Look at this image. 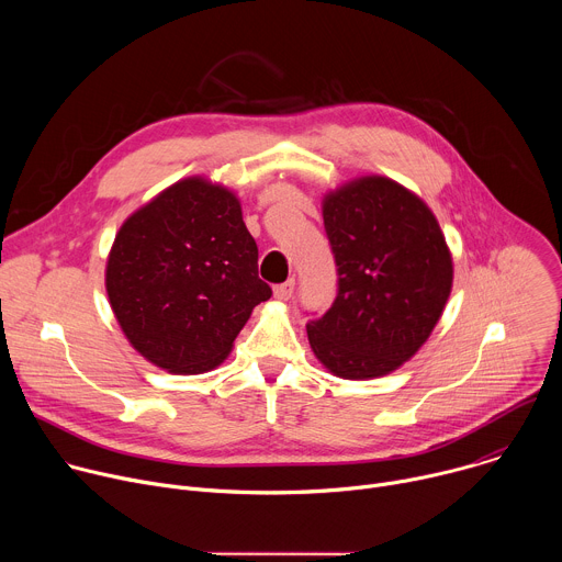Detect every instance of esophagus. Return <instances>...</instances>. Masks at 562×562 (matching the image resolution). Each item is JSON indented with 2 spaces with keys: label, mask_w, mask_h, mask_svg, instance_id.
<instances>
[{
  "label": "esophagus",
  "mask_w": 562,
  "mask_h": 562,
  "mask_svg": "<svg viewBox=\"0 0 562 562\" xmlns=\"http://www.w3.org/2000/svg\"><path fill=\"white\" fill-rule=\"evenodd\" d=\"M293 289H295V280L291 278V280H286V282H282V284H278V286L273 289V295H276L278 300H289V297L293 295Z\"/></svg>",
  "instance_id": "1"
}]
</instances>
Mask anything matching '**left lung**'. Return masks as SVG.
<instances>
[{
	"instance_id": "left-lung-1",
	"label": "left lung",
	"mask_w": 562,
	"mask_h": 562,
	"mask_svg": "<svg viewBox=\"0 0 562 562\" xmlns=\"http://www.w3.org/2000/svg\"><path fill=\"white\" fill-rule=\"evenodd\" d=\"M323 217L338 293L308 319V345L338 378L386 375L427 342L449 300L453 262L440 224L416 193L382 176L331 191Z\"/></svg>"
}]
</instances>
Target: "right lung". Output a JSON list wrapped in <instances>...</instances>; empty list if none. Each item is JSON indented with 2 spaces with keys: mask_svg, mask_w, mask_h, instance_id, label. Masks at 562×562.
I'll use <instances>...</instances> for the list:
<instances>
[{
  "mask_svg": "<svg viewBox=\"0 0 562 562\" xmlns=\"http://www.w3.org/2000/svg\"><path fill=\"white\" fill-rule=\"evenodd\" d=\"M106 293L137 353L171 373H204L231 353L251 311L271 297L235 193L187 178L117 231Z\"/></svg>",
  "mask_w": 562,
  "mask_h": 562,
  "instance_id": "right-lung-1",
  "label": "right lung"
}]
</instances>
